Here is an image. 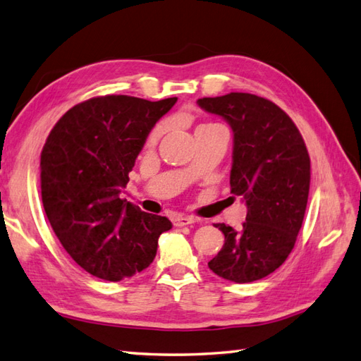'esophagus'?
I'll list each match as a JSON object with an SVG mask.
<instances>
[{
  "label": "esophagus",
  "mask_w": 361,
  "mask_h": 361,
  "mask_svg": "<svg viewBox=\"0 0 361 361\" xmlns=\"http://www.w3.org/2000/svg\"><path fill=\"white\" fill-rule=\"evenodd\" d=\"M172 223H173V226H177V227H183V226H190V224H195V223H197V218H193V216H183V215H178V216H173V218H172Z\"/></svg>",
  "instance_id": "esophagus-1"
}]
</instances>
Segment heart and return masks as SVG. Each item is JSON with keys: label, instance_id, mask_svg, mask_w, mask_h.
Returning <instances> with one entry per match:
<instances>
[{"label": "heart", "instance_id": "b5f03b06", "mask_svg": "<svg viewBox=\"0 0 361 361\" xmlns=\"http://www.w3.org/2000/svg\"><path fill=\"white\" fill-rule=\"evenodd\" d=\"M216 126H219V125H216V123H202V125H200V126L197 128V133H198V131H204V129L216 128ZM166 128H168V125H166V122H160L159 125H157V126L152 129V131L149 133V135H147L146 145H147V146H152V145H155L157 142H159V138L164 134Z\"/></svg>", "mask_w": 361, "mask_h": 361}]
</instances>
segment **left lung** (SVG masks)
<instances>
[{
  "label": "left lung",
  "instance_id": "left-lung-1",
  "mask_svg": "<svg viewBox=\"0 0 361 361\" xmlns=\"http://www.w3.org/2000/svg\"><path fill=\"white\" fill-rule=\"evenodd\" d=\"M233 131L230 192L243 197L245 223L239 230L215 224L224 245L209 269L236 283L259 281L285 262L307 210L311 166L298 126L271 100L248 92L198 99Z\"/></svg>",
  "mask_w": 361,
  "mask_h": 361
}]
</instances>
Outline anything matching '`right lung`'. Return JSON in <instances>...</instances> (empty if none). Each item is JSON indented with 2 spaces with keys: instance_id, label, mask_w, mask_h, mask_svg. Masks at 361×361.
Listing matches in <instances>:
<instances>
[{
  "instance_id": "add662e5",
  "label": "right lung",
  "mask_w": 361,
  "mask_h": 361,
  "mask_svg": "<svg viewBox=\"0 0 361 361\" xmlns=\"http://www.w3.org/2000/svg\"><path fill=\"white\" fill-rule=\"evenodd\" d=\"M177 97L151 102L100 96L78 104L53 126L41 152V195L54 235L79 267L117 282L147 269L172 228L120 198L154 125Z\"/></svg>"
}]
</instances>
